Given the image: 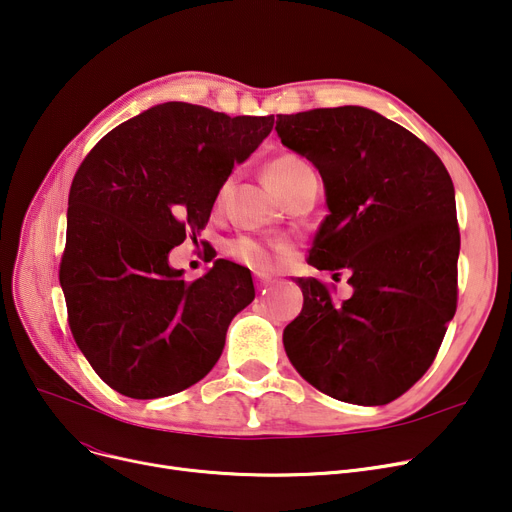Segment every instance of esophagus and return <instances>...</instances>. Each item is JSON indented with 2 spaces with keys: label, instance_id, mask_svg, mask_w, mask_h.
Masks as SVG:
<instances>
[{
  "label": "esophagus",
  "instance_id": "34e87169",
  "mask_svg": "<svg viewBox=\"0 0 512 512\" xmlns=\"http://www.w3.org/2000/svg\"><path fill=\"white\" fill-rule=\"evenodd\" d=\"M255 284H257L259 292H265V288L272 284V278L265 276V274H255Z\"/></svg>",
  "mask_w": 512,
  "mask_h": 512
}]
</instances>
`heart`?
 I'll return each mask as SVG.
<instances>
[{"label":"heart","mask_w":512,"mask_h":512,"mask_svg":"<svg viewBox=\"0 0 512 512\" xmlns=\"http://www.w3.org/2000/svg\"><path fill=\"white\" fill-rule=\"evenodd\" d=\"M309 174H313V170H311L307 161L297 157V155H290V153L280 155L274 161H270V166H267V170H265L267 184H270V188L278 197L284 195L286 191H290L294 184L301 182ZM226 186L228 184L222 186V193L226 191ZM222 193H220V197H222ZM230 253L238 261H242L245 265H249V267H253V270H259V272L272 270L274 263H276V249L270 247V245H265V242L253 240V238L234 240L230 245Z\"/></svg>","instance_id":"b5f03b06"}]
</instances>
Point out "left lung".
<instances>
[{
  "mask_svg": "<svg viewBox=\"0 0 512 512\" xmlns=\"http://www.w3.org/2000/svg\"><path fill=\"white\" fill-rule=\"evenodd\" d=\"M276 132L326 188L330 213L309 265L348 270L353 286L334 305L324 282L297 278L305 301L284 328L286 355L319 392L388 405L434 363L456 311L461 234L450 174L413 132L361 105L280 114Z\"/></svg>",
  "mask_w": 512,
  "mask_h": 512,
  "instance_id": "1",
  "label": "left lung"
}]
</instances>
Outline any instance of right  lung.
Wrapping results in <instances>:
<instances>
[{"label":"right lung","mask_w":512,"mask_h":512,"mask_svg":"<svg viewBox=\"0 0 512 512\" xmlns=\"http://www.w3.org/2000/svg\"><path fill=\"white\" fill-rule=\"evenodd\" d=\"M272 126L168 101L107 132L80 164L60 284L80 353L116 392L170 396L218 363L230 321L255 299L251 272L218 259L186 282L168 257L205 228L234 164Z\"/></svg>","instance_id":"1"}]
</instances>
